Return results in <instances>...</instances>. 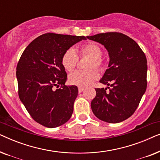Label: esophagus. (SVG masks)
Wrapping results in <instances>:
<instances>
[{
    "instance_id": "esophagus-1",
    "label": "esophagus",
    "mask_w": 160,
    "mask_h": 160,
    "mask_svg": "<svg viewBox=\"0 0 160 160\" xmlns=\"http://www.w3.org/2000/svg\"><path fill=\"white\" fill-rule=\"evenodd\" d=\"M84 90V87H78V92H79V93L82 92Z\"/></svg>"
}]
</instances>
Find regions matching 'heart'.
<instances>
[{
  "instance_id": "obj_1",
  "label": "heart",
  "mask_w": 160,
  "mask_h": 160,
  "mask_svg": "<svg viewBox=\"0 0 160 160\" xmlns=\"http://www.w3.org/2000/svg\"><path fill=\"white\" fill-rule=\"evenodd\" d=\"M102 54V49L95 43L89 42L81 46L78 49L80 58H89L85 65V68L87 69L76 71L71 74L68 77L70 84L79 87H85L89 86L94 81L97 80L99 73L96 68L99 71H102L106 66L105 61L101 57ZM78 60V58L75 50L70 48L63 53L61 58V63L65 71L72 72L75 70Z\"/></svg>"
}]
</instances>
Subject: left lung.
<instances>
[{"mask_svg":"<svg viewBox=\"0 0 160 160\" xmlns=\"http://www.w3.org/2000/svg\"><path fill=\"white\" fill-rule=\"evenodd\" d=\"M108 50L109 68L100 82L107 88H95L91 102L92 112L98 119L118 123L130 117L136 110L147 87V60L138 44L121 32H108L87 36Z\"/></svg>","mask_w":160,"mask_h":160,"instance_id":"obj_1","label":"left lung"}]
</instances>
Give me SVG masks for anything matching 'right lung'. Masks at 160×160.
<instances>
[{"label": "right lung", "instance_id": "right-lung-1", "mask_svg": "<svg viewBox=\"0 0 160 160\" xmlns=\"http://www.w3.org/2000/svg\"><path fill=\"white\" fill-rule=\"evenodd\" d=\"M85 39L48 32L34 39L22 54L17 65L19 97L41 125L57 128L71 117L78 88L65 84L67 73L61 58L68 49Z\"/></svg>", "mask_w": 160, "mask_h": 160}]
</instances>
